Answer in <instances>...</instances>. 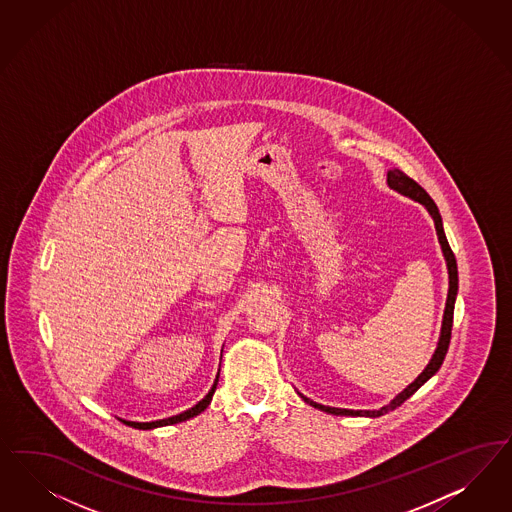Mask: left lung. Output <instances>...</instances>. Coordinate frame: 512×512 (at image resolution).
<instances>
[{
    "mask_svg": "<svg viewBox=\"0 0 512 512\" xmlns=\"http://www.w3.org/2000/svg\"><path fill=\"white\" fill-rule=\"evenodd\" d=\"M386 182H388V186H390L392 190H396L397 194H401V196H405V198H411L413 201H418L420 205H424L429 216H431L433 222H435L437 239H439V245H441L443 256H445L446 269H448V296H446L445 313H443V324H441V335H439V341H437V348H435V352H433V356H431L428 365L424 367V371H422L403 392H399L388 405L380 407L379 411H377V409H373V411H352V409L328 407V405H320V403H316L313 399H309V397H305L303 394L297 392L299 396L303 397V401L309 403L314 409H320V411H324V413L335 414V416H367V418H377V416H382V414L394 411L403 401H407L409 397L413 396L414 392H416L422 384H426V382L439 371V367L443 365V360H445L448 345H450L452 318H454V303H456V296H458V265H456L454 252H452V248H450L448 241H446L445 230H443V218L439 215V209H437L435 201L429 198L428 192H426L418 182H414L411 177H407L401 169H396V167L390 169L388 175H386Z\"/></svg>",
    "mask_w": 512,
    "mask_h": 512,
    "instance_id": "1",
    "label": "left lung"
}]
</instances>
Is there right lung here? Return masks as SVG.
<instances>
[{
  "instance_id": "right-lung-1",
  "label": "right lung",
  "mask_w": 512,
  "mask_h": 512,
  "mask_svg": "<svg viewBox=\"0 0 512 512\" xmlns=\"http://www.w3.org/2000/svg\"><path fill=\"white\" fill-rule=\"evenodd\" d=\"M218 377H220V369H218V373H216L215 382H213V386H211V390H209V394L203 397L201 401H198L194 407H190V409H186L184 413L175 414V416H169V418H164V420H156V422H132V420H124V418H118L120 422H124L126 426H130V428L135 429H154V428H162V426H171V424H179V422H184V420H190V418H194V416H198L199 413H203L207 407H209V403H211V399L215 396L216 384H218Z\"/></svg>"
}]
</instances>
